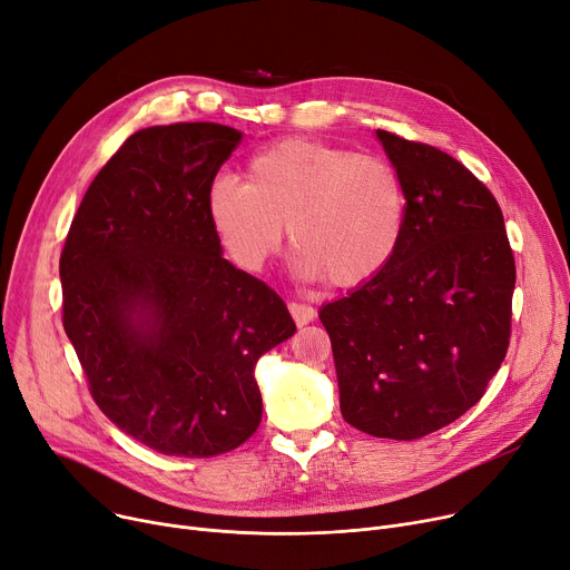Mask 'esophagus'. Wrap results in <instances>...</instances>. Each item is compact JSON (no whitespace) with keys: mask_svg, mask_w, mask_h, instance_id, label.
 I'll return each mask as SVG.
<instances>
[{"mask_svg":"<svg viewBox=\"0 0 570 570\" xmlns=\"http://www.w3.org/2000/svg\"><path fill=\"white\" fill-rule=\"evenodd\" d=\"M287 308H289L296 326H306V324H311L317 317V311L313 306H308V304H296V301H292Z\"/></svg>","mask_w":570,"mask_h":570,"instance_id":"esophagus-1","label":"esophagus"}]
</instances>
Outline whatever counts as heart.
Instances as JSON below:
<instances>
[{
    "mask_svg": "<svg viewBox=\"0 0 570 570\" xmlns=\"http://www.w3.org/2000/svg\"><path fill=\"white\" fill-rule=\"evenodd\" d=\"M205 205L242 269L259 272L278 253L287 225L294 272L345 289L384 274L407 227L405 186L391 163L308 138L257 151L248 181L216 177Z\"/></svg>",
    "mask_w": 570,
    "mask_h": 570,
    "instance_id": "1",
    "label": "heart"
}]
</instances>
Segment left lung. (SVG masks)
<instances>
[{
  "label": "left lung",
  "instance_id": "left-lung-1",
  "mask_svg": "<svg viewBox=\"0 0 570 570\" xmlns=\"http://www.w3.org/2000/svg\"><path fill=\"white\" fill-rule=\"evenodd\" d=\"M407 195L397 255L322 306L343 419L419 440L474 407L507 356L515 259L494 195L453 156L377 130Z\"/></svg>",
  "mask_w": 570,
  "mask_h": 570
}]
</instances>
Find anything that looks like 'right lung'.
<instances>
[{
    "mask_svg": "<svg viewBox=\"0 0 570 570\" xmlns=\"http://www.w3.org/2000/svg\"><path fill=\"white\" fill-rule=\"evenodd\" d=\"M242 132L142 128L87 188L59 257L63 331L91 397L179 458L242 446L262 421L255 363L296 331L283 298L223 257L205 195Z\"/></svg>",
    "mask_w": 570,
    "mask_h": 570,
    "instance_id": "obj_1",
    "label": "right lung"
}]
</instances>
